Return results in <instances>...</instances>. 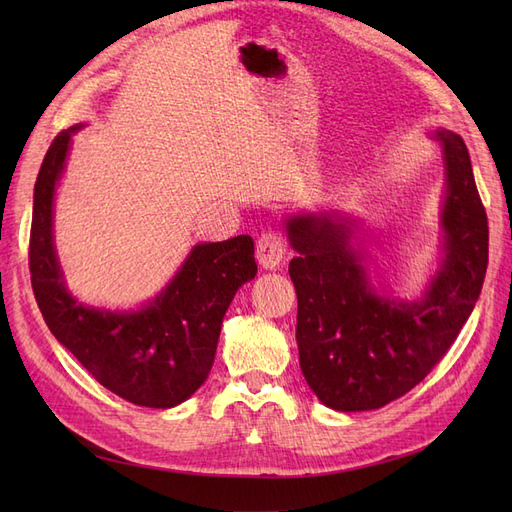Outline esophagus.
<instances>
[{"instance_id":"obj_1","label":"esophagus","mask_w":512,"mask_h":512,"mask_svg":"<svg viewBox=\"0 0 512 512\" xmlns=\"http://www.w3.org/2000/svg\"><path fill=\"white\" fill-rule=\"evenodd\" d=\"M286 254L284 239L273 230L262 232L256 241V258L262 269H277Z\"/></svg>"}]
</instances>
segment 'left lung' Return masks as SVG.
<instances>
[{
    "label": "left lung",
    "mask_w": 512,
    "mask_h": 512,
    "mask_svg": "<svg viewBox=\"0 0 512 512\" xmlns=\"http://www.w3.org/2000/svg\"><path fill=\"white\" fill-rule=\"evenodd\" d=\"M431 136L446 170L444 258L421 301L380 297L342 215L286 220L297 252L288 273L299 301V363L309 389L333 410H376L412 391L451 348L483 288L489 226L468 147L451 130Z\"/></svg>",
    "instance_id": "8db88e82"
}]
</instances>
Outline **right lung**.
<instances>
[{
    "mask_svg": "<svg viewBox=\"0 0 512 512\" xmlns=\"http://www.w3.org/2000/svg\"><path fill=\"white\" fill-rule=\"evenodd\" d=\"M55 136L34 188L29 273L46 327L108 391L130 404L173 408L209 376L226 309L258 271L254 241L239 235L200 243L156 299L138 312H111L76 301L53 245V198L70 138Z\"/></svg>",
    "mask_w": 512,
    "mask_h": 512,
    "instance_id": "obj_1",
    "label": "right lung"
}]
</instances>
